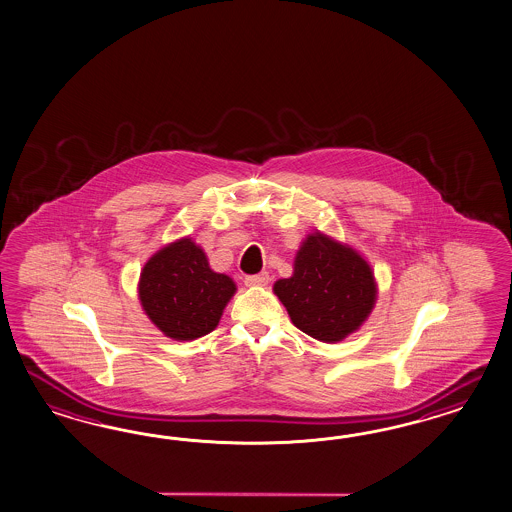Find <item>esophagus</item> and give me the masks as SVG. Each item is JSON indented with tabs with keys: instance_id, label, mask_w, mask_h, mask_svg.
<instances>
[{
	"instance_id": "34e87169",
	"label": "esophagus",
	"mask_w": 512,
	"mask_h": 512,
	"mask_svg": "<svg viewBox=\"0 0 512 512\" xmlns=\"http://www.w3.org/2000/svg\"><path fill=\"white\" fill-rule=\"evenodd\" d=\"M269 282V275L263 271V273H258V275H247L245 277V284L247 286H265Z\"/></svg>"
}]
</instances>
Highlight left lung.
<instances>
[{"instance_id": "8db88e82", "label": "left lung", "mask_w": 512, "mask_h": 512, "mask_svg": "<svg viewBox=\"0 0 512 512\" xmlns=\"http://www.w3.org/2000/svg\"><path fill=\"white\" fill-rule=\"evenodd\" d=\"M275 293L297 329L322 342H338L365 322L376 284L355 250L312 234L295 256L292 277L275 282Z\"/></svg>"}]
</instances>
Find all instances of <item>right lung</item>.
<instances>
[{"label": "right lung", "instance_id": "1", "mask_svg": "<svg viewBox=\"0 0 512 512\" xmlns=\"http://www.w3.org/2000/svg\"><path fill=\"white\" fill-rule=\"evenodd\" d=\"M138 292L149 320L164 335L194 340L219 325L235 284L209 269L204 250L179 239L144 265Z\"/></svg>", "mask_w": 512, "mask_h": 512}]
</instances>
